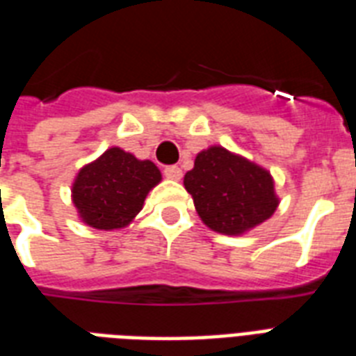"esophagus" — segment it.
I'll list each match as a JSON object with an SVG mask.
<instances>
[{"label": "esophagus", "instance_id": "obj_1", "mask_svg": "<svg viewBox=\"0 0 356 356\" xmlns=\"http://www.w3.org/2000/svg\"><path fill=\"white\" fill-rule=\"evenodd\" d=\"M164 175H166L168 179L179 181V179L183 177V172H181V168L179 166H166L164 168Z\"/></svg>", "mask_w": 356, "mask_h": 356}]
</instances>
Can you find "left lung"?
<instances>
[{
    "label": "left lung",
    "mask_w": 356,
    "mask_h": 356,
    "mask_svg": "<svg viewBox=\"0 0 356 356\" xmlns=\"http://www.w3.org/2000/svg\"><path fill=\"white\" fill-rule=\"evenodd\" d=\"M184 188L194 197L201 220L223 234H240L275 212L277 197L270 173L223 147L195 156L184 175Z\"/></svg>",
    "instance_id": "1"
}]
</instances>
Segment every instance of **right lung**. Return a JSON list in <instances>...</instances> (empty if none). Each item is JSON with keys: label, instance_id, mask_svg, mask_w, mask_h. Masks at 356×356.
I'll return each mask as SVG.
<instances>
[{"label": "right lung", "instance_id": "1", "mask_svg": "<svg viewBox=\"0 0 356 356\" xmlns=\"http://www.w3.org/2000/svg\"><path fill=\"white\" fill-rule=\"evenodd\" d=\"M159 181L161 172L153 162L113 147L81 170L72 190L74 203L90 227L118 229L138 214Z\"/></svg>", "mask_w": 356, "mask_h": 356}]
</instances>
